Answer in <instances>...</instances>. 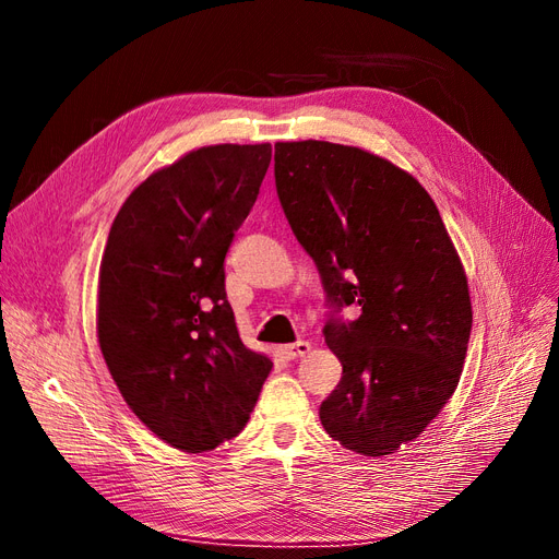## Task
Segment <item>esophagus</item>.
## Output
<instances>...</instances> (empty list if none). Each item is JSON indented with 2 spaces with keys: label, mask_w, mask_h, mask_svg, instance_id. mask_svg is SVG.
Here are the masks:
<instances>
[{
  "label": "esophagus",
  "mask_w": 559,
  "mask_h": 559,
  "mask_svg": "<svg viewBox=\"0 0 559 559\" xmlns=\"http://www.w3.org/2000/svg\"><path fill=\"white\" fill-rule=\"evenodd\" d=\"M281 350L287 359H297V357H304L311 353V341H297V344H287Z\"/></svg>",
  "instance_id": "obj_1"
}]
</instances>
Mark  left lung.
Listing matches in <instances>:
<instances>
[{
    "instance_id": "8db88e82",
    "label": "left lung",
    "mask_w": 559,
    "mask_h": 559,
    "mask_svg": "<svg viewBox=\"0 0 559 559\" xmlns=\"http://www.w3.org/2000/svg\"><path fill=\"white\" fill-rule=\"evenodd\" d=\"M274 148L281 206L330 304L362 309L322 330L344 376L320 423L353 453L390 455L460 383L472 334L464 266L435 200L390 159L313 139Z\"/></svg>"
}]
</instances>
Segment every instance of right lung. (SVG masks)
<instances>
[{"instance_id": "right-lung-1", "label": "right lung", "mask_w": 559, "mask_h": 559, "mask_svg": "<svg viewBox=\"0 0 559 559\" xmlns=\"http://www.w3.org/2000/svg\"><path fill=\"white\" fill-rule=\"evenodd\" d=\"M269 162V143L190 151L132 190L106 239L102 355L134 416L183 453L237 437L272 371L243 346L223 266Z\"/></svg>"}]
</instances>
